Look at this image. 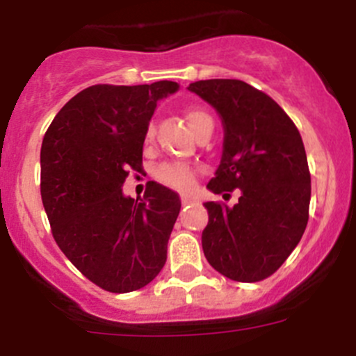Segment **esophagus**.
I'll return each instance as SVG.
<instances>
[{
	"label": "esophagus",
	"instance_id": "esophagus-1",
	"mask_svg": "<svg viewBox=\"0 0 356 356\" xmlns=\"http://www.w3.org/2000/svg\"><path fill=\"white\" fill-rule=\"evenodd\" d=\"M181 203L182 204H191L193 198H191V196H181Z\"/></svg>",
	"mask_w": 356,
	"mask_h": 356
}]
</instances>
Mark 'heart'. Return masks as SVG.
Here are the masks:
<instances>
[{"label": "heart", "instance_id": "heart-1", "mask_svg": "<svg viewBox=\"0 0 356 356\" xmlns=\"http://www.w3.org/2000/svg\"><path fill=\"white\" fill-rule=\"evenodd\" d=\"M186 118H188V124L191 125V129L195 131V134H200L204 127L208 125H213L210 115L207 113L203 108H193L186 110ZM153 138V127L146 129L145 141L149 143ZM195 168L189 167V165L181 163V161H165L158 167L156 170V179L158 182H161L163 186L172 189H177V191H188L191 189L193 182H195Z\"/></svg>", "mask_w": 356, "mask_h": 356}]
</instances>
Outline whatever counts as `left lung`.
Here are the masks:
<instances>
[{"instance_id": "obj_1", "label": "left lung", "mask_w": 356, "mask_h": 356, "mask_svg": "<svg viewBox=\"0 0 356 356\" xmlns=\"http://www.w3.org/2000/svg\"><path fill=\"white\" fill-rule=\"evenodd\" d=\"M224 122V152L208 189L231 198L232 208L208 201L201 245L208 264L238 282L270 277L307 229L310 170L300 131L260 89L238 79L189 84Z\"/></svg>"}]
</instances>
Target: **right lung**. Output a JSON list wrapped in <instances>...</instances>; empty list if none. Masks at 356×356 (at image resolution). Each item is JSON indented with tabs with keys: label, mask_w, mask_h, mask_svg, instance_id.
I'll list each match as a JSON object with an SVG mask.
<instances>
[{
	"label": "right lung",
	"mask_w": 356,
	"mask_h": 356,
	"mask_svg": "<svg viewBox=\"0 0 356 356\" xmlns=\"http://www.w3.org/2000/svg\"><path fill=\"white\" fill-rule=\"evenodd\" d=\"M177 82L96 84L53 118L41 146V198L53 238L82 275L110 293L156 277L181 210L177 193L148 182L141 201L122 186L143 168V143L156 102Z\"/></svg>",
	"instance_id": "obj_1"
}]
</instances>
